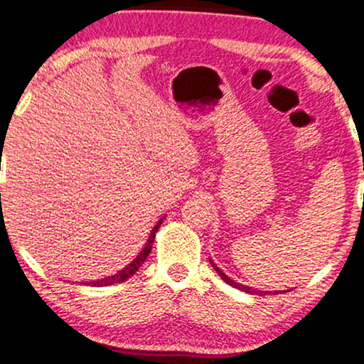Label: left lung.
Returning a JSON list of instances; mask_svg holds the SVG:
<instances>
[{"label": "left lung", "mask_w": 364, "mask_h": 364, "mask_svg": "<svg viewBox=\"0 0 364 364\" xmlns=\"http://www.w3.org/2000/svg\"><path fill=\"white\" fill-rule=\"evenodd\" d=\"M209 261H210V264H213V267H214V269H215V273H218L219 277H221L223 279H225V282L228 283V285L235 287V289L242 290V292H247V294H254V295H266V294H269V292H261V290H257V289H252V287L242 285V283H237V282H235V279H231L230 277H228V274L223 273V271L219 269V267L214 264V261H213V259H209ZM273 294H282V292H273Z\"/></svg>", "instance_id": "8db88e82"}]
</instances>
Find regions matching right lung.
Wrapping results in <instances>:
<instances>
[{
    "label": "right lung",
    "mask_w": 364,
    "mask_h": 364,
    "mask_svg": "<svg viewBox=\"0 0 364 364\" xmlns=\"http://www.w3.org/2000/svg\"><path fill=\"white\" fill-rule=\"evenodd\" d=\"M164 218H166V215H164ZM164 218L159 219L157 225L151 228V233H150L149 240H146V243H145V247H143L141 252H139L136 257H134L133 261L129 262V264H127L126 267H122V269L117 271V273H115V274H112V277H105V278H102V279H97V282H87V285H91V287H109V285H114V283L126 282L127 278L133 277V274L136 273L139 267H141L143 262H145V259L149 257V254L151 252V245H154L155 233H157L159 228H161Z\"/></svg>",
    "instance_id": "1"
}]
</instances>
